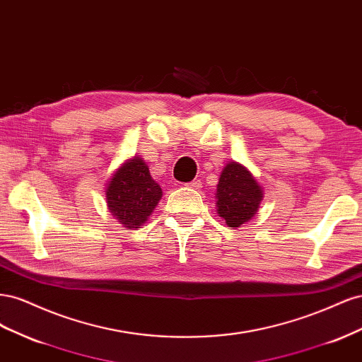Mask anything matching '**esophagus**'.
<instances>
[{
  "mask_svg": "<svg viewBox=\"0 0 362 362\" xmlns=\"http://www.w3.org/2000/svg\"><path fill=\"white\" fill-rule=\"evenodd\" d=\"M187 187L194 189V190H196V189H201V187H202V182H201L199 180H193L192 182H189V184H187Z\"/></svg>",
  "mask_w": 362,
  "mask_h": 362,
  "instance_id": "obj_1",
  "label": "esophagus"
}]
</instances>
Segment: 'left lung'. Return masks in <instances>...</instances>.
Here are the masks:
<instances>
[{"label": "left lung", "mask_w": 362, "mask_h": 362, "mask_svg": "<svg viewBox=\"0 0 362 362\" xmlns=\"http://www.w3.org/2000/svg\"><path fill=\"white\" fill-rule=\"evenodd\" d=\"M217 213L228 226L238 228L254 217L262 199V190L243 166L229 163L217 184Z\"/></svg>", "instance_id": "left-lung-1"}]
</instances>
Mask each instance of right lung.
<instances>
[{
  "label": "right lung",
  "mask_w": 362,
  "mask_h": 362,
  "mask_svg": "<svg viewBox=\"0 0 362 362\" xmlns=\"http://www.w3.org/2000/svg\"><path fill=\"white\" fill-rule=\"evenodd\" d=\"M108 210L125 228L144 225L160 202L163 192L152 180L145 161L134 157L122 164L107 187Z\"/></svg>",
  "instance_id": "obj_1"
}]
</instances>
